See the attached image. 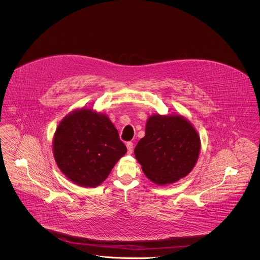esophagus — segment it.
I'll list each match as a JSON object with an SVG mask.
<instances>
[{"mask_svg":"<svg viewBox=\"0 0 260 260\" xmlns=\"http://www.w3.org/2000/svg\"><path fill=\"white\" fill-rule=\"evenodd\" d=\"M126 148H127V153L132 154L133 153V149H134V143L132 141L126 142Z\"/></svg>","mask_w":260,"mask_h":260,"instance_id":"obj_1","label":"esophagus"}]
</instances>
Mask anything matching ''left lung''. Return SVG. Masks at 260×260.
Instances as JSON below:
<instances>
[{"instance_id": "8db88e82", "label": "left lung", "mask_w": 260, "mask_h": 260, "mask_svg": "<svg viewBox=\"0 0 260 260\" xmlns=\"http://www.w3.org/2000/svg\"><path fill=\"white\" fill-rule=\"evenodd\" d=\"M200 148L197 132L183 117L154 115L147 121L145 136L138 141L135 155L151 181L166 185L192 171Z\"/></svg>"}]
</instances>
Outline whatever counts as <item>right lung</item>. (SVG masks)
Segmentation results:
<instances>
[{
    "instance_id": "right-lung-1",
    "label": "right lung",
    "mask_w": 260,
    "mask_h": 260,
    "mask_svg": "<svg viewBox=\"0 0 260 260\" xmlns=\"http://www.w3.org/2000/svg\"><path fill=\"white\" fill-rule=\"evenodd\" d=\"M125 152L126 147L111 121L90 109L66 116L54 134L55 161L62 173L78 185H99Z\"/></svg>"
}]
</instances>
